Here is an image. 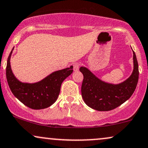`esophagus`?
I'll list each match as a JSON object with an SVG mask.
<instances>
[{
    "instance_id": "obj_1",
    "label": "esophagus",
    "mask_w": 148,
    "mask_h": 148,
    "mask_svg": "<svg viewBox=\"0 0 148 148\" xmlns=\"http://www.w3.org/2000/svg\"><path fill=\"white\" fill-rule=\"evenodd\" d=\"M73 67H74V72H77V71L79 69L80 64L78 63H74V65H73Z\"/></svg>"
}]
</instances>
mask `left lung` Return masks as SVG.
Masks as SVG:
<instances>
[{
    "label": "left lung",
    "instance_id": "1",
    "mask_svg": "<svg viewBox=\"0 0 148 148\" xmlns=\"http://www.w3.org/2000/svg\"><path fill=\"white\" fill-rule=\"evenodd\" d=\"M134 70L125 81L119 85L105 83L86 67H81L83 74L81 94L87 106L98 111H110L125 102L134 93L138 80V65L133 51Z\"/></svg>",
    "mask_w": 148,
    "mask_h": 148
}]
</instances>
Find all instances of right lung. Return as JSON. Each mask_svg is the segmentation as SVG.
Instances as JSON below:
<instances>
[{
    "mask_svg": "<svg viewBox=\"0 0 148 148\" xmlns=\"http://www.w3.org/2000/svg\"><path fill=\"white\" fill-rule=\"evenodd\" d=\"M12 50L8 56L6 67L7 81L12 93L31 109L41 110L51 106L57 100L63 81L72 73L73 66L53 72L38 83H21L16 79L11 69Z\"/></svg>",
    "mask_w": 148,
    "mask_h": 148,
    "instance_id": "1",
    "label": "right lung"
}]
</instances>
